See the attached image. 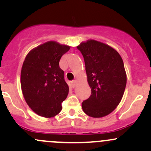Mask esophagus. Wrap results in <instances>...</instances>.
Segmentation results:
<instances>
[{"label":"esophagus","mask_w":151,"mask_h":151,"mask_svg":"<svg viewBox=\"0 0 151 151\" xmlns=\"http://www.w3.org/2000/svg\"><path fill=\"white\" fill-rule=\"evenodd\" d=\"M71 84H72V88H74L76 86H77V81L76 80H73L71 81Z\"/></svg>","instance_id":"obj_1"}]
</instances>
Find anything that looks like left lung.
I'll use <instances>...</instances> for the list:
<instances>
[{"label": "left lung", "mask_w": 151, "mask_h": 151, "mask_svg": "<svg viewBox=\"0 0 151 151\" xmlns=\"http://www.w3.org/2000/svg\"><path fill=\"white\" fill-rule=\"evenodd\" d=\"M85 62L88 84L91 89L89 99L82 102L86 115L101 118L119 104L126 85V73L119 53L104 43L89 40L78 45Z\"/></svg>", "instance_id": "8db88e82"}]
</instances>
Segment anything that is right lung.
<instances>
[{
    "mask_svg": "<svg viewBox=\"0 0 151 151\" xmlns=\"http://www.w3.org/2000/svg\"><path fill=\"white\" fill-rule=\"evenodd\" d=\"M70 47L48 41L30 50L22 64L20 84L26 103L37 115L55 116L62 110L69 86L59 65Z\"/></svg>",
    "mask_w": 151,
    "mask_h": 151,
    "instance_id": "add662e5",
    "label": "right lung"
}]
</instances>
